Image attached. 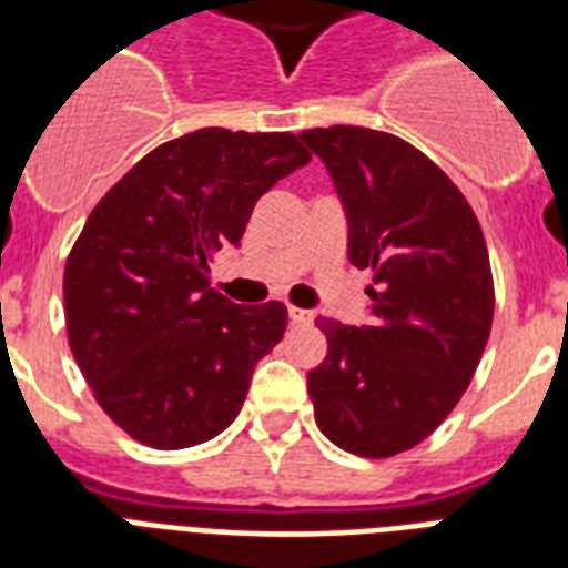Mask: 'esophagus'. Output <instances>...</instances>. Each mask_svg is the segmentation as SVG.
Listing matches in <instances>:
<instances>
[{"mask_svg":"<svg viewBox=\"0 0 568 568\" xmlns=\"http://www.w3.org/2000/svg\"><path fill=\"white\" fill-rule=\"evenodd\" d=\"M288 318H292V324H312V312L306 310H288Z\"/></svg>","mask_w":568,"mask_h":568,"instance_id":"1","label":"esophagus"}]
</instances>
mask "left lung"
I'll return each mask as SVG.
<instances>
[{"mask_svg":"<svg viewBox=\"0 0 568 568\" xmlns=\"http://www.w3.org/2000/svg\"><path fill=\"white\" fill-rule=\"evenodd\" d=\"M327 168L347 258L372 267L368 324L315 318L327 359L306 374L315 422L359 457H395L457 406L493 327L484 232L459 189L413 144L363 126L297 135Z\"/></svg>","mask_w":568,"mask_h":568,"instance_id":"8db88e82","label":"left lung"}]
</instances>
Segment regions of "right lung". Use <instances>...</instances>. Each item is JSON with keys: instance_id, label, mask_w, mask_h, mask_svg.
<instances>
[{"instance_id": "1", "label": "right lung", "mask_w": 568, "mask_h": 568, "mask_svg": "<svg viewBox=\"0 0 568 568\" xmlns=\"http://www.w3.org/2000/svg\"><path fill=\"white\" fill-rule=\"evenodd\" d=\"M310 159L288 132L200 129L155 146L84 221L64 267L67 336L132 439L191 448L235 422L288 312L226 301L209 262L239 247L258 196Z\"/></svg>"}]
</instances>
